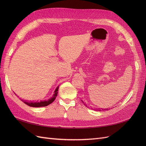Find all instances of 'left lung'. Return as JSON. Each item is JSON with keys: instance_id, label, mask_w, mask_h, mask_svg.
Wrapping results in <instances>:
<instances>
[{"instance_id": "8db88e82", "label": "left lung", "mask_w": 146, "mask_h": 146, "mask_svg": "<svg viewBox=\"0 0 146 146\" xmlns=\"http://www.w3.org/2000/svg\"><path fill=\"white\" fill-rule=\"evenodd\" d=\"M103 110H104V109H103ZM104 110H107V109H104ZM99 111H100V110H99ZM100 111H101V110H100Z\"/></svg>"}]
</instances>
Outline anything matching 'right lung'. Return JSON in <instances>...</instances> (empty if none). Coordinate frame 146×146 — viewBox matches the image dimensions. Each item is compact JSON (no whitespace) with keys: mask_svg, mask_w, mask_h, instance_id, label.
<instances>
[{"mask_svg":"<svg viewBox=\"0 0 146 146\" xmlns=\"http://www.w3.org/2000/svg\"><path fill=\"white\" fill-rule=\"evenodd\" d=\"M58 87L56 88V89L55 90L54 92V94L52 96V98H51L49 100H44V101H41L40 102H24L23 100H22L24 102V103H25L26 105H27L30 107H46V106H47L51 103H52L54 102L56 98V97L57 96V94H58Z\"/></svg>","mask_w":146,"mask_h":146,"instance_id":"obj_1","label":"right lung"}]
</instances>
